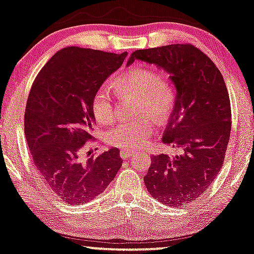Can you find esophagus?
<instances>
[{"label":"esophagus","mask_w":254,"mask_h":254,"mask_svg":"<svg viewBox=\"0 0 254 254\" xmlns=\"http://www.w3.org/2000/svg\"><path fill=\"white\" fill-rule=\"evenodd\" d=\"M131 156H134V152L133 151H130V150H122L121 151V157L122 158H130Z\"/></svg>","instance_id":"obj_1"}]
</instances>
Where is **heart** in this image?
I'll return each instance as SVG.
<instances>
[{"mask_svg": "<svg viewBox=\"0 0 254 254\" xmlns=\"http://www.w3.org/2000/svg\"><path fill=\"white\" fill-rule=\"evenodd\" d=\"M118 95L138 97L137 114L132 121H122L104 134L107 144L125 150L139 149L149 143L155 131V121L163 123L171 116L176 105V91L171 82L159 72L144 66H132L114 79ZM91 112L99 124L115 120L116 102L108 85H101L91 97Z\"/></svg>", "mask_w": 254, "mask_h": 254, "instance_id": "obj_1", "label": "heart"}]
</instances>
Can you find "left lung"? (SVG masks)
<instances>
[{
	"instance_id": "obj_1",
	"label": "left lung",
	"mask_w": 254,
	"mask_h": 254,
	"mask_svg": "<svg viewBox=\"0 0 254 254\" xmlns=\"http://www.w3.org/2000/svg\"><path fill=\"white\" fill-rule=\"evenodd\" d=\"M136 60L164 69L177 90L163 143L183 153L152 156L144 183L160 203L179 207L200 197L224 164L232 125L229 92L216 64L192 44L136 50L127 65Z\"/></svg>"
}]
</instances>
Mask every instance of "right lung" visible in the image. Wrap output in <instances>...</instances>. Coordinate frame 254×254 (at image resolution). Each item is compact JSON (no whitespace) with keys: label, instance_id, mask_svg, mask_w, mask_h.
<instances>
[{"label":"right lung","instance_id":"obj_1","mask_svg":"<svg viewBox=\"0 0 254 254\" xmlns=\"http://www.w3.org/2000/svg\"><path fill=\"white\" fill-rule=\"evenodd\" d=\"M127 55L64 48L31 85L24 114L29 151L44 184L70 205L84 204L102 193L123 163L116 147L89 158L82 151L92 140V95Z\"/></svg>","mask_w":254,"mask_h":254}]
</instances>
